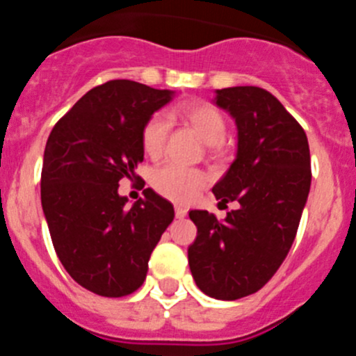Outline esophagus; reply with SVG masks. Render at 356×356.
<instances>
[{
    "label": "esophagus",
    "instance_id": "esophagus-1",
    "mask_svg": "<svg viewBox=\"0 0 356 356\" xmlns=\"http://www.w3.org/2000/svg\"><path fill=\"white\" fill-rule=\"evenodd\" d=\"M175 213H176V217H178V219H184V217L187 216V209H185V207H181V205H176L175 207Z\"/></svg>",
    "mask_w": 356,
    "mask_h": 356
}]
</instances>
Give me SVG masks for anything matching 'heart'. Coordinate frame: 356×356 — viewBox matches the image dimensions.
Segmentation results:
<instances>
[{"label":"heart","mask_w":356,"mask_h":356,"mask_svg":"<svg viewBox=\"0 0 356 356\" xmlns=\"http://www.w3.org/2000/svg\"><path fill=\"white\" fill-rule=\"evenodd\" d=\"M171 115L181 118L196 130L201 139L210 146L221 144L226 135V121L222 114L213 105L207 102H191L176 106ZM169 122L165 115L155 114L146 121L140 134L143 149L147 156L156 159L163 151L168 139ZM151 184L156 193L172 201L187 203L197 196L200 188L205 185V176L196 169L181 168L178 163H163L162 168L153 172Z\"/></svg>","instance_id":"heart-1"}]
</instances>
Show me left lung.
I'll list each match as a JSON object with an SVG mask.
<instances>
[{
	"instance_id": "left-lung-1",
	"label": "left lung",
	"mask_w": 356,
	"mask_h": 356,
	"mask_svg": "<svg viewBox=\"0 0 356 356\" xmlns=\"http://www.w3.org/2000/svg\"><path fill=\"white\" fill-rule=\"evenodd\" d=\"M213 103L235 119L237 155L212 193L237 209L225 221L188 212L197 228L188 266L200 291L232 301L260 291L287 257L310 193V149L300 122L266 89L228 87Z\"/></svg>"
}]
</instances>
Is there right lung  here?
<instances>
[{
  "label": "right lung",
  "instance_id": "1",
  "mask_svg": "<svg viewBox=\"0 0 356 356\" xmlns=\"http://www.w3.org/2000/svg\"><path fill=\"white\" fill-rule=\"evenodd\" d=\"M172 96L137 81H106L80 97L48 137L40 201L49 235L69 276L97 296L137 291L175 219L171 203L151 188L131 207L118 193L144 160V124Z\"/></svg>",
  "mask_w": 356,
  "mask_h": 356
}]
</instances>
